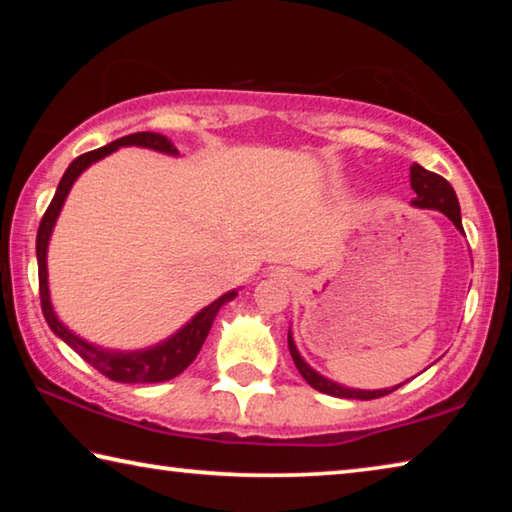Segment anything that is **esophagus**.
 <instances>
[{
  "label": "esophagus",
  "mask_w": 512,
  "mask_h": 512,
  "mask_svg": "<svg viewBox=\"0 0 512 512\" xmlns=\"http://www.w3.org/2000/svg\"><path fill=\"white\" fill-rule=\"evenodd\" d=\"M273 275L277 277V280H282V282H287V280H289V275H287V273H284V271H275Z\"/></svg>",
  "instance_id": "1"
}]
</instances>
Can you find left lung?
I'll return each mask as SVG.
<instances>
[{
	"mask_svg": "<svg viewBox=\"0 0 512 512\" xmlns=\"http://www.w3.org/2000/svg\"><path fill=\"white\" fill-rule=\"evenodd\" d=\"M411 189L415 192V198L411 201L413 207H420V210L443 212L447 219L456 225V230L463 232L461 207H458L456 192L443 176L422 169L420 164H413L411 167ZM289 352L293 357V363H296V368L300 370V375L305 377V381L311 388H316V391H320V393L345 397V400H377V397H384L388 393H393L395 388L402 386V384H397L393 388H379V391H361V388H348L343 384H336V381L323 377L320 372H316L305 359L300 357L296 341H293V336H291V329H289Z\"/></svg>",
	"mask_w": 512,
	"mask_h": 512,
	"instance_id": "obj_1",
	"label": "left lung"
}]
</instances>
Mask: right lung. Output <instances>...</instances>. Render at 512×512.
Masks as SVG:
<instances>
[{"label": "right lung", "mask_w": 512, "mask_h": 512, "mask_svg": "<svg viewBox=\"0 0 512 512\" xmlns=\"http://www.w3.org/2000/svg\"><path fill=\"white\" fill-rule=\"evenodd\" d=\"M121 146H142V149H151L164 155H173L176 158L178 149L173 146L167 137L158 135V133H133L126 137H119V140L110 142L106 146H101L97 151L83 153L76 158L72 164H69L67 171L60 178L58 189L51 203L47 207L45 216H42L40 228H38V239H36V255H38V280H40V302H42V314H45L47 325L51 327L60 341H65L69 348H72L81 359L90 363L92 368H97L101 375H106L112 381H121V384H158V381H167L180 375L189 363L196 359V354L201 352L203 343L210 334L212 323L219 309L225 305V302L235 300L239 289H232L228 293H223L221 298H216L212 305L203 307L198 314L192 316V320L173 332L167 339L151 345V348H142V350H112V348H101V345H94L90 341H85L83 336L72 332L63 320L58 318L54 311V305H51V293H49V273H47V250H49V239L51 232L56 228L58 214L63 210V205L67 201V194L72 185L76 183V178L81 173L92 167L94 162H99L106 158V155L115 153Z\"/></svg>", "instance_id": "1"}]
</instances>
